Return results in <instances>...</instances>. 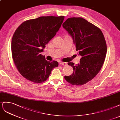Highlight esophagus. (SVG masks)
Here are the masks:
<instances>
[{
  "instance_id": "obj_1",
  "label": "esophagus",
  "mask_w": 120,
  "mask_h": 120,
  "mask_svg": "<svg viewBox=\"0 0 120 120\" xmlns=\"http://www.w3.org/2000/svg\"><path fill=\"white\" fill-rule=\"evenodd\" d=\"M60 64L64 66H66L68 65V64L67 63H64V62H60Z\"/></svg>"
}]
</instances>
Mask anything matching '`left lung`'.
<instances>
[{
    "label": "left lung",
    "instance_id": "1",
    "mask_svg": "<svg viewBox=\"0 0 120 120\" xmlns=\"http://www.w3.org/2000/svg\"><path fill=\"white\" fill-rule=\"evenodd\" d=\"M63 27L71 36L78 55L81 57L79 64L68 63L73 72L64 78L72 85H82L92 80L101 70L107 53L106 41L99 28L81 17L68 18Z\"/></svg>",
    "mask_w": 120,
    "mask_h": 120
}]
</instances>
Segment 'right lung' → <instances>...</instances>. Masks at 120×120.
<instances>
[{"label":"right lung","instance_id":"obj_1","mask_svg":"<svg viewBox=\"0 0 120 120\" xmlns=\"http://www.w3.org/2000/svg\"><path fill=\"white\" fill-rule=\"evenodd\" d=\"M64 16H42L26 21L17 28L11 41L14 63L20 74L35 83L48 79L56 61H49L40 54L46 45L56 35Z\"/></svg>","mask_w":120,"mask_h":120}]
</instances>
